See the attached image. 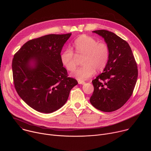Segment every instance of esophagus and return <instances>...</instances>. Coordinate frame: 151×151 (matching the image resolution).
<instances>
[{
  "mask_svg": "<svg viewBox=\"0 0 151 151\" xmlns=\"http://www.w3.org/2000/svg\"><path fill=\"white\" fill-rule=\"evenodd\" d=\"M78 84H80V85H84L85 83V82H84L83 80H78Z\"/></svg>",
  "mask_w": 151,
  "mask_h": 151,
  "instance_id": "34e87169",
  "label": "esophagus"
}]
</instances>
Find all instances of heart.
<instances>
[{
	"label": "heart",
	"mask_w": 151,
	"mask_h": 151,
	"mask_svg": "<svg viewBox=\"0 0 151 151\" xmlns=\"http://www.w3.org/2000/svg\"><path fill=\"white\" fill-rule=\"evenodd\" d=\"M77 54L84 55L82 64L84 66L76 70L72 76L78 80H86L93 76L96 70L103 71L110 57V48L105 42H99L95 38L83 34L73 43ZM60 62L69 71H74L77 63L73 51L70 48L63 50L60 55Z\"/></svg>",
	"instance_id": "heart-1"
}]
</instances>
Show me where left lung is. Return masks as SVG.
Returning a JSON list of instances; mask_svg holds the SVG:
<instances>
[{
    "mask_svg": "<svg viewBox=\"0 0 151 151\" xmlns=\"http://www.w3.org/2000/svg\"><path fill=\"white\" fill-rule=\"evenodd\" d=\"M105 39L110 57L103 72L92 81L90 102L96 109L112 112L122 107L132 94L138 77L137 65L127 42L107 30L94 31Z\"/></svg>",
    "mask_w": 151,
    "mask_h": 151,
    "instance_id": "8db88e82",
    "label": "left lung"
}]
</instances>
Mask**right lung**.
Returning <instances> with one entry per match:
<instances>
[{"mask_svg": "<svg viewBox=\"0 0 151 151\" xmlns=\"http://www.w3.org/2000/svg\"><path fill=\"white\" fill-rule=\"evenodd\" d=\"M71 33L48 34L26 42L12 62L15 89L37 111L51 113L62 107L77 81L69 77L60 62L64 44Z\"/></svg>", "mask_w": 151, "mask_h": 151, "instance_id": "1", "label": "right lung"}]
</instances>
